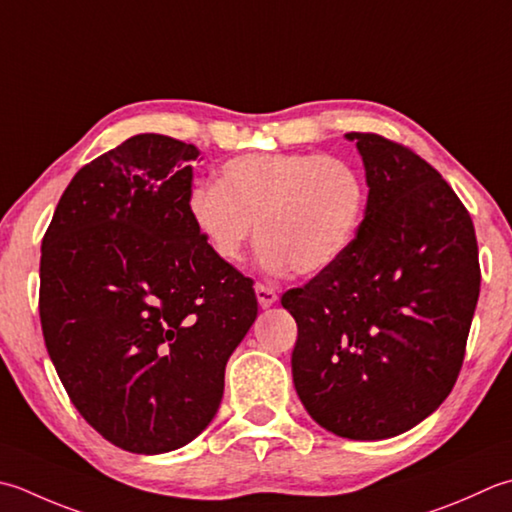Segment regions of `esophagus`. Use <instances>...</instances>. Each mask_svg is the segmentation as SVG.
<instances>
[{
    "label": "esophagus",
    "instance_id": "34e87169",
    "mask_svg": "<svg viewBox=\"0 0 512 512\" xmlns=\"http://www.w3.org/2000/svg\"><path fill=\"white\" fill-rule=\"evenodd\" d=\"M255 295H257V302L262 308H270L277 302L275 288L268 286V284H255Z\"/></svg>",
    "mask_w": 512,
    "mask_h": 512
}]
</instances>
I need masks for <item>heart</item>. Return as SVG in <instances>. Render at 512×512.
<instances>
[{
    "instance_id": "heart-1",
    "label": "heart",
    "mask_w": 512,
    "mask_h": 512,
    "mask_svg": "<svg viewBox=\"0 0 512 512\" xmlns=\"http://www.w3.org/2000/svg\"><path fill=\"white\" fill-rule=\"evenodd\" d=\"M364 184L342 159L319 153H253L230 162L219 184H195L186 210L222 262L242 259L255 233L268 273L319 275L339 262L364 215Z\"/></svg>"
}]
</instances>
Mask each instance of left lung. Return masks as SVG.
Returning a JSON list of instances; mask_svg holds the SVG:
<instances>
[{
    "instance_id": "left-lung-1",
    "label": "left lung",
    "mask_w": 512,
    "mask_h": 512,
    "mask_svg": "<svg viewBox=\"0 0 512 512\" xmlns=\"http://www.w3.org/2000/svg\"><path fill=\"white\" fill-rule=\"evenodd\" d=\"M368 199L346 253L282 295L297 322L293 382L328 433L375 442L453 390L479 297L475 226L442 175L375 133H348Z\"/></svg>"
}]
</instances>
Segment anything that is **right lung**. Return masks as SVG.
<instances>
[{
	"label": "right lung",
	"instance_id": "right-lung-1",
	"mask_svg": "<svg viewBox=\"0 0 512 512\" xmlns=\"http://www.w3.org/2000/svg\"><path fill=\"white\" fill-rule=\"evenodd\" d=\"M199 150L144 133L70 179L42 242L39 317L70 402L110 444L182 448L213 422L253 279L217 259L186 199Z\"/></svg>",
	"mask_w": 512,
	"mask_h": 512
}]
</instances>
